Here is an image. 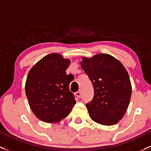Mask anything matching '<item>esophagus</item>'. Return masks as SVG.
I'll return each instance as SVG.
<instances>
[{
    "instance_id": "obj_1",
    "label": "esophagus",
    "mask_w": 151,
    "mask_h": 151,
    "mask_svg": "<svg viewBox=\"0 0 151 151\" xmlns=\"http://www.w3.org/2000/svg\"><path fill=\"white\" fill-rule=\"evenodd\" d=\"M75 96L77 97H78V98H81V96H82V93H81L80 90H79L78 92L75 93Z\"/></svg>"
}]
</instances>
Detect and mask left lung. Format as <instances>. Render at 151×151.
Masks as SVG:
<instances>
[{
	"label": "left lung",
	"mask_w": 151,
	"mask_h": 151,
	"mask_svg": "<svg viewBox=\"0 0 151 151\" xmlns=\"http://www.w3.org/2000/svg\"><path fill=\"white\" fill-rule=\"evenodd\" d=\"M82 68L94 88L86 104L92 120L103 125L116 124L127 111L132 94L129 74L119 61L109 54L82 58Z\"/></svg>",
	"instance_id": "1"
}]
</instances>
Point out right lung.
<instances>
[{
	"instance_id": "right-lung-1",
	"label": "right lung",
	"mask_w": 151,
	"mask_h": 151,
	"mask_svg": "<svg viewBox=\"0 0 151 151\" xmlns=\"http://www.w3.org/2000/svg\"><path fill=\"white\" fill-rule=\"evenodd\" d=\"M70 62L60 54L51 53L30 69L25 93L32 111L41 121H61L76 104L74 94L69 90L71 80L66 73Z\"/></svg>"
}]
</instances>
